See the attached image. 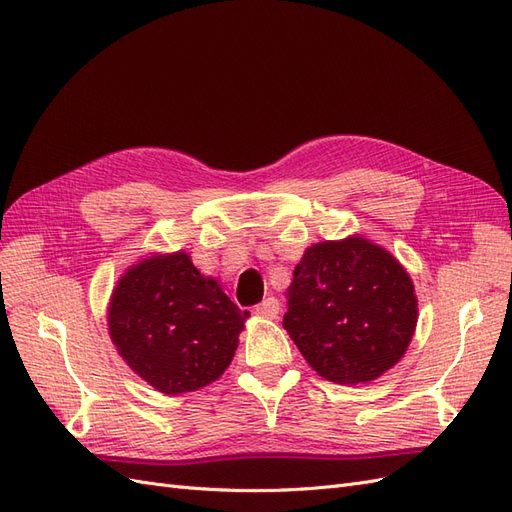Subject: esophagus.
Here are the masks:
<instances>
[{"instance_id":"esophagus-1","label":"esophagus","mask_w":512,"mask_h":512,"mask_svg":"<svg viewBox=\"0 0 512 512\" xmlns=\"http://www.w3.org/2000/svg\"><path fill=\"white\" fill-rule=\"evenodd\" d=\"M255 313H257L259 317H268V319H274L276 315H279V300H276L274 296L266 298L264 302H259V304L255 306Z\"/></svg>"}]
</instances>
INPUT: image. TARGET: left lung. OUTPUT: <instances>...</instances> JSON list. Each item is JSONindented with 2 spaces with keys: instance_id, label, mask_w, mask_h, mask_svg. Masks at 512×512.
<instances>
[{
  "instance_id": "8db88e82",
  "label": "left lung",
  "mask_w": 512,
  "mask_h": 512,
  "mask_svg": "<svg viewBox=\"0 0 512 512\" xmlns=\"http://www.w3.org/2000/svg\"><path fill=\"white\" fill-rule=\"evenodd\" d=\"M416 321L410 274L386 248L354 236L306 248L283 328L321 377L356 386L403 358Z\"/></svg>"
}]
</instances>
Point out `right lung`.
<instances>
[{
  "label": "right lung",
  "instance_id": "right-lung-1",
  "mask_svg": "<svg viewBox=\"0 0 512 512\" xmlns=\"http://www.w3.org/2000/svg\"><path fill=\"white\" fill-rule=\"evenodd\" d=\"M246 317L182 251L130 266L107 313L118 354L165 394L193 392L221 377Z\"/></svg>",
  "mask_w": 512,
  "mask_h": 512
}]
</instances>
